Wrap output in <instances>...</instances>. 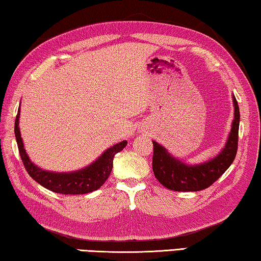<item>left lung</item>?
Returning <instances> with one entry per match:
<instances>
[{
    "label": "left lung",
    "instance_id": "8db88e82",
    "mask_svg": "<svg viewBox=\"0 0 261 261\" xmlns=\"http://www.w3.org/2000/svg\"><path fill=\"white\" fill-rule=\"evenodd\" d=\"M234 119L225 148L205 163L187 166L172 156L158 142L153 141V171L158 181L174 191H199L209 188L227 170L238 149L239 107L233 95Z\"/></svg>",
    "mask_w": 261,
    "mask_h": 261
}]
</instances>
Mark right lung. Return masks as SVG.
<instances>
[{"mask_svg": "<svg viewBox=\"0 0 261 261\" xmlns=\"http://www.w3.org/2000/svg\"><path fill=\"white\" fill-rule=\"evenodd\" d=\"M19 110L17 112L15 120V136L17 141L18 151L21 155L24 168L31 177L36 182L41 184L44 188L49 189L57 194L63 195H79L89 194L94 190H98L110 176L112 168H113L114 155L121 151L127 146V141H122L114 144L113 147L108 148L100 158L94 161L85 169L74 171V172H52L45 171L41 168L36 167L30 161L29 156L24 149L21 133L18 127Z\"/></svg>", "mask_w": 261, "mask_h": 261, "instance_id": "add662e5", "label": "right lung"}]
</instances>
